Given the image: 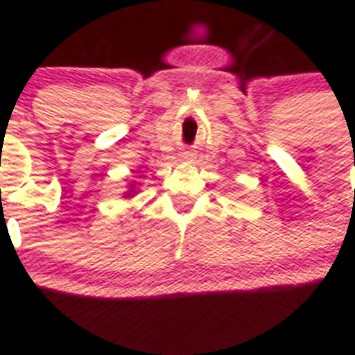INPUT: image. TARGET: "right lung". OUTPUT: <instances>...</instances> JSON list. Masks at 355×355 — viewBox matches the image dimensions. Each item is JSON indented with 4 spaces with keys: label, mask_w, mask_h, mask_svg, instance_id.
<instances>
[{
    "label": "right lung",
    "mask_w": 355,
    "mask_h": 355,
    "mask_svg": "<svg viewBox=\"0 0 355 355\" xmlns=\"http://www.w3.org/2000/svg\"><path fill=\"white\" fill-rule=\"evenodd\" d=\"M132 193H134V184L130 186V191H128V193H126V197H130V196H132Z\"/></svg>",
    "instance_id": "right-lung-1"
}]
</instances>
